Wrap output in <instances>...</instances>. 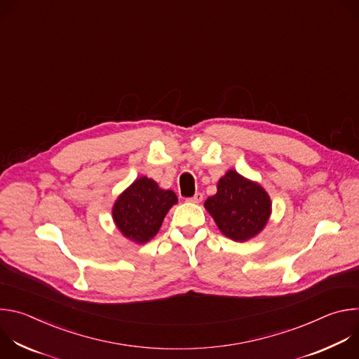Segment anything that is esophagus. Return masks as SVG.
<instances>
[{
	"mask_svg": "<svg viewBox=\"0 0 359 359\" xmlns=\"http://www.w3.org/2000/svg\"><path fill=\"white\" fill-rule=\"evenodd\" d=\"M201 200H203V194L200 191H197L193 197L189 198V201H191V203H201Z\"/></svg>",
	"mask_w": 359,
	"mask_h": 359,
	"instance_id": "esophagus-1",
	"label": "esophagus"
}]
</instances>
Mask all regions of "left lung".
I'll list each match as a JSON object with an SVG mask.
<instances>
[{"label": "left lung", "mask_w": 359, "mask_h": 359, "mask_svg": "<svg viewBox=\"0 0 359 359\" xmlns=\"http://www.w3.org/2000/svg\"><path fill=\"white\" fill-rule=\"evenodd\" d=\"M219 230L234 241L257 236L271 215L269 193L236 170H229L217 183V193L204 201Z\"/></svg>", "instance_id": "1"}]
</instances>
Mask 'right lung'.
I'll return each mask as SVG.
<instances>
[{
    "label": "right lung",
    "instance_id": "1",
    "mask_svg": "<svg viewBox=\"0 0 359 359\" xmlns=\"http://www.w3.org/2000/svg\"><path fill=\"white\" fill-rule=\"evenodd\" d=\"M176 203L175 191L163 190L155 180L142 176L116 198L112 217L126 238L144 244L158 234L165 216Z\"/></svg>",
    "mask_w": 359,
    "mask_h": 359
}]
</instances>
